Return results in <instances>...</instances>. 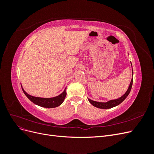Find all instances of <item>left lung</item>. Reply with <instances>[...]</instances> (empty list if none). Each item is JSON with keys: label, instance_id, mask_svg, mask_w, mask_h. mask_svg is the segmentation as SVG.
<instances>
[{"label": "left lung", "instance_id": "8db88e82", "mask_svg": "<svg viewBox=\"0 0 154 154\" xmlns=\"http://www.w3.org/2000/svg\"><path fill=\"white\" fill-rule=\"evenodd\" d=\"M131 65H132V63H131ZM132 76H133V70H132ZM132 83H133V78H132L131 82H130V83L127 91H126V92L122 96H121L118 99L112 100H110V101H106V102L96 101H93L89 98H88V100L93 106H94L95 107H97V108L102 109H107L112 108V107L118 106L121 103H122V102L126 99V97L128 96L130 91H131Z\"/></svg>", "mask_w": 154, "mask_h": 154}]
</instances>
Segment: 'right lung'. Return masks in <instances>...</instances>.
Instances as JSON below:
<instances>
[{"instance_id": "1", "label": "right lung", "mask_w": 154, "mask_h": 154, "mask_svg": "<svg viewBox=\"0 0 154 154\" xmlns=\"http://www.w3.org/2000/svg\"><path fill=\"white\" fill-rule=\"evenodd\" d=\"M21 87H22V89L23 92H24L25 95L27 97V98H28L30 101H31L32 103H35V105H38L42 107H44V108H54V107H57L60 106L63 102L67 94L66 87L63 92L57 96L49 97V98L35 97L27 94V93L24 90V88H22V85Z\"/></svg>"}]
</instances>
